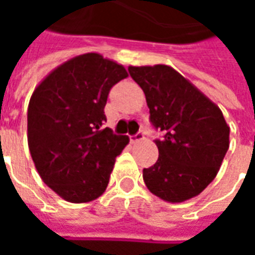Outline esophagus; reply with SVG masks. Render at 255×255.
<instances>
[{
	"mask_svg": "<svg viewBox=\"0 0 255 255\" xmlns=\"http://www.w3.org/2000/svg\"><path fill=\"white\" fill-rule=\"evenodd\" d=\"M129 139H131V142H132V143H138V142H142V140L144 139V133L143 132L135 133V135H132V136H129Z\"/></svg>",
	"mask_w": 255,
	"mask_h": 255,
	"instance_id": "obj_1",
	"label": "esophagus"
}]
</instances>
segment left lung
<instances>
[{"label": "left lung", "mask_w": 255, "mask_h": 255, "mask_svg": "<svg viewBox=\"0 0 255 255\" xmlns=\"http://www.w3.org/2000/svg\"><path fill=\"white\" fill-rule=\"evenodd\" d=\"M150 109V122L165 133L154 140L158 160L143 169L151 194L171 203L197 197L213 182L230 147L223 112L169 65L128 67Z\"/></svg>", "instance_id": "8db88e82"}]
</instances>
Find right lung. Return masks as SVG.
<instances>
[{"label": "right lung", "instance_id": "1", "mask_svg": "<svg viewBox=\"0 0 255 255\" xmlns=\"http://www.w3.org/2000/svg\"><path fill=\"white\" fill-rule=\"evenodd\" d=\"M127 76L122 64L86 53L54 68L31 95V157L43 183L68 202L101 197L116 157L129 142L127 135L102 127L109 90Z\"/></svg>", "mask_w": 255, "mask_h": 255}]
</instances>
